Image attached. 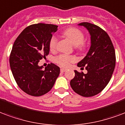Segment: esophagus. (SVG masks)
<instances>
[{
    "instance_id": "obj_1",
    "label": "esophagus",
    "mask_w": 125,
    "mask_h": 125,
    "mask_svg": "<svg viewBox=\"0 0 125 125\" xmlns=\"http://www.w3.org/2000/svg\"><path fill=\"white\" fill-rule=\"evenodd\" d=\"M65 71H66V69H64V68H61L60 69V71L62 73H64Z\"/></svg>"
}]
</instances>
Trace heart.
I'll return each instance as SVG.
<instances>
[{
	"label": "heart",
	"mask_w": 125,
	"mask_h": 125,
	"mask_svg": "<svg viewBox=\"0 0 125 125\" xmlns=\"http://www.w3.org/2000/svg\"><path fill=\"white\" fill-rule=\"evenodd\" d=\"M63 35L70 41L79 50H83L85 48L84 39L85 36L83 31L77 27H69L63 31ZM58 46V39L55 36H52L49 41V48L52 52L56 50ZM77 61L76 57L69 56L66 54H60L55 58L56 63L63 67L69 66L71 63L75 62Z\"/></svg>",
	"instance_id": "1"
}]
</instances>
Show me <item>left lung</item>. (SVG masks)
Masks as SVG:
<instances>
[{"label": "left lung", "mask_w": 125, "mask_h": 125, "mask_svg": "<svg viewBox=\"0 0 125 125\" xmlns=\"http://www.w3.org/2000/svg\"><path fill=\"white\" fill-rule=\"evenodd\" d=\"M87 29L91 35V46L87 55L78 63V67L87 73L75 71L70 85L77 94L91 97L102 92L111 79L115 66V52L109 35L96 25L79 23Z\"/></svg>", "instance_id": "1"}]
</instances>
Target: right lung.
I'll use <instances>...</instances> for the list:
<instances>
[{
	"label": "right lung",
	"mask_w": 125,
	"mask_h": 125,
	"mask_svg": "<svg viewBox=\"0 0 125 125\" xmlns=\"http://www.w3.org/2000/svg\"><path fill=\"white\" fill-rule=\"evenodd\" d=\"M58 26L37 23L27 27L14 42L10 65L18 86L26 94L41 96L53 87L60 75V67L49 63L42 70L39 62L49 54V41Z\"/></svg>",
	"instance_id": "add662e5"
}]
</instances>
